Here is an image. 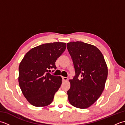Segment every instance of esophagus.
I'll use <instances>...</instances> for the list:
<instances>
[{
    "label": "esophagus",
    "instance_id": "obj_1",
    "mask_svg": "<svg viewBox=\"0 0 125 125\" xmlns=\"http://www.w3.org/2000/svg\"><path fill=\"white\" fill-rule=\"evenodd\" d=\"M68 79V78L67 77H62V81H63V82L67 81Z\"/></svg>",
    "mask_w": 125,
    "mask_h": 125
}]
</instances>
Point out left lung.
Here are the masks:
<instances>
[{"label": "left lung", "mask_w": 125, "mask_h": 125, "mask_svg": "<svg viewBox=\"0 0 125 125\" xmlns=\"http://www.w3.org/2000/svg\"><path fill=\"white\" fill-rule=\"evenodd\" d=\"M76 76L70 80L68 100L74 107L87 108L102 94L107 77L108 69L102 53L94 45L81 41L67 43ZM81 75V80L78 76Z\"/></svg>", "instance_id": "1"}]
</instances>
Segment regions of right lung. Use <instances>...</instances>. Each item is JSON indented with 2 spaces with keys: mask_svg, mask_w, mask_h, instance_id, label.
<instances>
[{
  "mask_svg": "<svg viewBox=\"0 0 125 125\" xmlns=\"http://www.w3.org/2000/svg\"><path fill=\"white\" fill-rule=\"evenodd\" d=\"M66 43H45L26 53L19 67V84L28 102L36 107L50 104L62 82L61 76L52 75L55 62L64 52Z\"/></svg>",
  "mask_w": 125,
  "mask_h": 125,
  "instance_id": "1",
  "label": "right lung"
}]
</instances>
